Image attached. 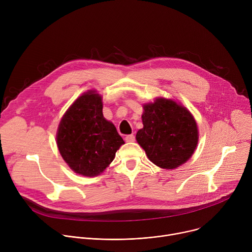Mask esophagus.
<instances>
[{
    "instance_id": "esophagus-1",
    "label": "esophagus",
    "mask_w": 252,
    "mask_h": 252,
    "mask_svg": "<svg viewBox=\"0 0 252 252\" xmlns=\"http://www.w3.org/2000/svg\"><path fill=\"white\" fill-rule=\"evenodd\" d=\"M125 139H126V142H132V141H134L135 136H134L133 134H128V135H126V136L125 137Z\"/></svg>"
}]
</instances>
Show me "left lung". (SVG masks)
Instances as JSON below:
<instances>
[{"instance_id": "1", "label": "left lung", "mask_w": 252, "mask_h": 252, "mask_svg": "<svg viewBox=\"0 0 252 252\" xmlns=\"http://www.w3.org/2000/svg\"><path fill=\"white\" fill-rule=\"evenodd\" d=\"M141 119L143 127L135 137L152 162L173 169L191 158L197 146L198 129L187 107L158 97L143 104Z\"/></svg>"}]
</instances>
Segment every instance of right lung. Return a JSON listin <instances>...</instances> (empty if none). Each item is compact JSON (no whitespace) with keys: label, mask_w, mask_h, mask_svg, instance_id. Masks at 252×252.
Instances as JSON below:
<instances>
[{"label":"right lung","mask_w":252,"mask_h":252,"mask_svg":"<svg viewBox=\"0 0 252 252\" xmlns=\"http://www.w3.org/2000/svg\"><path fill=\"white\" fill-rule=\"evenodd\" d=\"M124 143L116 126L103 118L101 96L95 91L77 98L58 127L61 156L76 173L85 176L102 172Z\"/></svg>","instance_id":"right-lung-1"}]
</instances>
